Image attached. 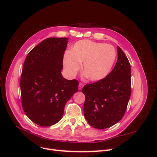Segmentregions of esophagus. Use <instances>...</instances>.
<instances>
[{
  "label": "esophagus",
  "mask_w": 157,
  "mask_h": 157,
  "mask_svg": "<svg viewBox=\"0 0 157 157\" xmlns=\"http://www.w3.org/2000/svg\"><path fill=\"white\" fill-rule=\"evenodd\" d=\"M84 84L83 83L80 82L79 84H78V89H79V90H81V89L84 87Z\"/></svg>",
  "instance_id": "34e87169"
}]
</instances>
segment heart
<instances>
[{"label":"heart","mask_w":157,"mask_h":157,"mask_svg":"<svg viewBox=\"0 0 157 157\" xmlns=\"http://www.w3.org/2000/svg\"><path fill=\"white\" fill-rule=\"evenodd\" d=\"M116 59V51L110 44L90 40L77 42L70 52L64 56L63 65L67 73L73 77L83 62V71L92 81L105 78L111 71Z\"/></svg>","instance_id":"1"}]
</instances>
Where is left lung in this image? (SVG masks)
Segmentation results:
<instances>
[{
	"label": "left lung",
	"mask_w": 157,
	"mask_h": 157,
	"mask_svg": "<svg viewBox=\"0 0 157 157\" xmlns=\"http://www.w3.org/2000/svg\"><path fill=\"white\" fill-rule=\"evenodd\" d=\"M117 50V61L111 72L82 89L85 118L97 129L109 128L121 121L131 96L130 64L119 46Z\"/></svg>",
	"instance_id": "1"
}]
</instances>
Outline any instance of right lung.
Listing matches in <instances>:
<instances>
[{
	"label": "right lung",
	"mask_w": 157,
	"mask_h": 157,
	"mask_svg": "<svg viewBox=\"0 0 157 157\" xmlns=\"http://www.w3.org/2000/svg\"><path fill=\"white\" fill-rule=\"evenodd\" d=\"M67 38H48L33 48L23 65L20 78L23 111L40 126L55 124L65 103L78 90L77 80L61 74Z\"/></svg>",
	"instance_id": "right-lung-1"
}]
</instances>
